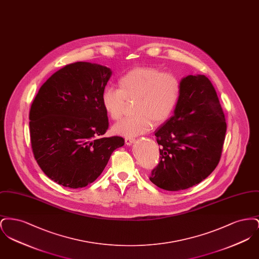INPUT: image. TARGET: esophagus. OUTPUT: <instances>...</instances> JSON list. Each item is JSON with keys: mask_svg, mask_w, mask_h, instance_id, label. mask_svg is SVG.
<instances>
[{"mask_svg": "<svg viewBox=\"0 0 259 259\" xmlns=\"http://www.w3.org/2000/svg\"><path fill=\"white\" fill-rule=\"evenodd\" d=\"M134 142H135V139H133V138H126L125 139V143H126L127 146H131Z\"/></svg>", "mask_w": 259, "mask_h": 259, "instance_id": "obj_1", "label": "esophagus"}]
</instances>
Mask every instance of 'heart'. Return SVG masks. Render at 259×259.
Returning a JSON list of instances; mask_svg holds the SVG:
<instances>
[{
  "mask_svg": "<svg viewBox=\"0 0 259 259\" xmlns=\"http://www.w3.org/2000/svg\"><path fill=\"white\" fill-rule=\"evenodd\" d=\"M118 89L108 87L101 95L106 114L117 120L122 116L124 100L136 99L135 115L125 117L114 124L117 135H142L153 126L166 122L175 111L180 95L181 81L171 73H162L152 66L136 67L122 74L117 81Z\"/></svg>",
  "mask_w": 259,
  "mask_h": 259,
  "instance_id": "1",
  "label": "heart"
}]
</instances>
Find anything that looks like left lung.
I'll return each instance as SVG.
<instances>
[{
	"instance_id": "8db88e82",
	"label": "left lung",
	"mask_w": 259,
	"mask_h": 259,
	"mask_svg": "<svg viewBox=\"0 0 259 259\" xmlns=\"http://www.w3.org/2000/svg\"><path fill=\"white\" fill-rule=\"evenodd\" d=\"M225 133V116L209 78L204 74L182 78L174 115L155 132L160 162L150 182L169 191L198 185L218 166Z\"/></svg>"
}]
</instances>
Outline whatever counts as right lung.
Instances as JSON below:
<instances>
[{
  "label": "right lung",
  "mask_w": 259,
  "mask_h": 259,
  "mask_svg": "<svg viewBox=\"0 0 259 259\" xmlns=\"http://www.w3.org/2000/svg\"><path fill=\"white\" fill-rule=\"evenodd\" d=\"M111 69L90 62L62 68L41 85L31 106L34 156L50 180L70 188L93 183L104 171L121 137L103 138L109 127L101 95Z\"/></svg>",
  "instance_id": "add662e5"
}]
</instances>
